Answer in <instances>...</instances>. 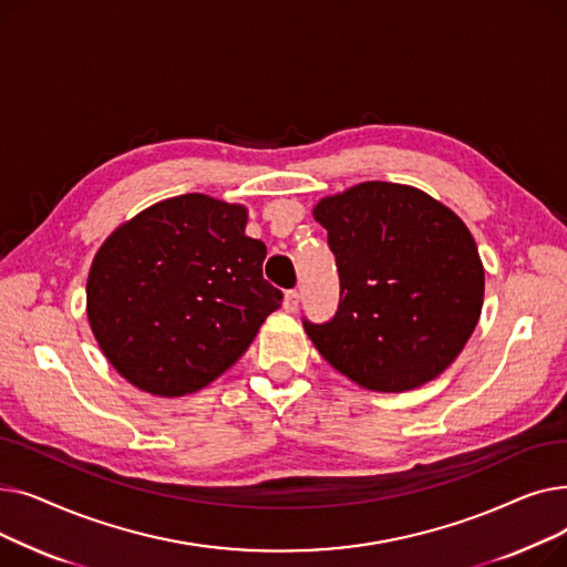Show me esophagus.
Listing matches in <instances>:
<instances>
[{
	"label": "esophagus",
	"mask_w": 567,
	"mask_h": 567,
	"mask_svg": "<svg viewBox=\"0 0 567 567\" xmlns=\"http://www.w3.org/2000/svg\"><path fill=\"white\" fill-rule=\"evenodd\" d=\"M299 303H301V296H299V291H285L282 308H285L287 312H296V310H299Z\"/></svg>",
	"instance_id": "34e87169"
}]
</instances>
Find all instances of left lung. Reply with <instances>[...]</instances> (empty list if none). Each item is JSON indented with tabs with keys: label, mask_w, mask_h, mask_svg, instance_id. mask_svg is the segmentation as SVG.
I'll use <instances>...</instances> for the list:
<instances>
[{
	"label": "left lung",
	"mask_w": 567,
	"mask_h": 567,
	"mask_svg": "<svg viewBox=\"0 0 567 567\" xmlns=\"http://www.w3.org/2000/svg\"><path fill=\"white\" fill-rule=\"evenodd\" d=\"M340 306L308 323L315 349L365 391L404 393L462 353L483 312L485 266L464 220L421 188L363 182L321 197Z\"/></svg>",
	"instance_id": "8db88e82"
}]
</instances>
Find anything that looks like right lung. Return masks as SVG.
Segmentation results:
<instances>
[{"label":"right lung","mask_w":567,"mask_h":567,"mask_svg":"<svg viewBox=\"0 0 567 567\" xmlns=\"http://www.w3.org/2000/svg\"><path fill=\"white\" fill-rule=\"evenodd\" d=\"M248 206L188 193L118 225L94 255L86 319L135 389L182 398L227 372L282 293L261 276Z\"/></svg>","instance_id":"right-lung-1"}]
</instances>
